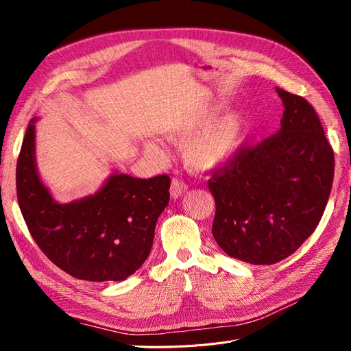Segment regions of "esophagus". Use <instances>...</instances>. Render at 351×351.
<instances>
[{"label":"esophagus","instance_id":"1","mask_svg":"<svg viewBox=\"0 0 351 351\" xmlns=\"http://www.w3.org/2000/svg\"><path fill=\"white\" fill-rule=\"evenodd\" d=\"M187 190V184L183 182V180L180 178H173L171 182V187H169V193H171V196L174 199L182 196L184 192Z\"/></svg>","mask_w":351,"mask_h":351}]
</instances>
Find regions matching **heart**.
<instances>
[{"instance_id": "b5f03b06", "label": "heart", "mask_w": 351, "mask_h": 351, "mask_svg": "<svg viewBox=\"0 0 351 351\" xmlns=\"http://www.w3.org/2000/svg\"><path fill=\"white\" fill-rule=\"evenodd\" d=\"M212 117H204V119H200L195 124L174 132L169 137L174 142L186 143L200 128L208 125ZM243 141L244 119L240 114H228L222 117L219 121L211 124L205 131H202L187 143L186 159L190 165L197 169L218 167L230 161L239 152ZM145 149L156 159L164 158L161 147L155 143H146Z\"/></svg>"}]
</instances>
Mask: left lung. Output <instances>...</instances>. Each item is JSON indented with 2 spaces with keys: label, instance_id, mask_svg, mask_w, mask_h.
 <instances>
[{
  "label": "left lung",
  "instance_id": "obj_1",
  "mask_svg": "<svg viewBox=\"0 0 351 351\" xmlns=\"http://www.w3.org/2000/svg\"><path fill=\"white\" fill-rule=\"evenodd\" d=\"M277 93L281 129L241 146L208 182L217 205L215 241L228 256L253 265L277 263L302 246L319 224L334 180V151L316 111L299 95Z\"/></svg>",
  "mask_w": 351,
  "mask_h": 351
}]
</instances>
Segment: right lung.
Returning <instances> with one entry per match:
<instances>
[{"label":"right lung","instance_id":"1","mask_svg":"<svg viewBox=\"0 0 351 351\" xmlns=\"http://www.w3.org/2000/svg\"><path fill=\"white\" fill-rule=\"evenodd\" d=\"M35 121L27 125L16 168L19 206L32 237L74 278L102 282L130 277L149 256L171 180L115 173L95 195L58 204L38 176Z\"/></svg>","mask_w":351,"mask_h":351}]
</instances>
